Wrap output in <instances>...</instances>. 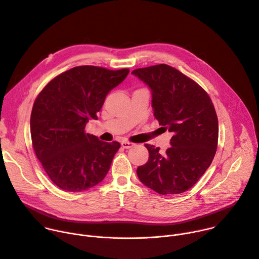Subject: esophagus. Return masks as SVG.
Instances as JSON below:
<instances>
[{
    "mask_svg": "<svg viewBox=\"0 0 259 259\" xmlns=\"http://www.w3.org/2000/svg\"><path fill=\"white\" fill-rule=\"evenodd\" d=\"M134 145H135L134 143H132V142H128V141H122V142H121V146H122L123 148H125V149H128V148L133 147Z\"/></svg>",
    "mask_w": 259,
    "mask_h": 259,
    "instance_id": "esophagus-1",
    "label": "esophagus"
}]
</instances>
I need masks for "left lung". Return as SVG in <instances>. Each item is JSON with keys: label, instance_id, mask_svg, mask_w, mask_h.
Listing matches in <instances>:
<instances>
[{"label": "left lung", "instance_id": "obj_1", "mask_svg": "<svg viewBox=\"0 0 259 259\" xmlns=\"http://www.w3.org/2000/svg\"><path fill=\"white\" fill-rule=\"evenodd\" d=\"M151 89L153 115L172 133L166 152L145 144L149 158L139 166V180L158 194L191 189L210 166L218 147L219 124L211 99L189 76L167 64L132 72Z\"/></svg>", "mask_w": 259, "mask_h": 259}]
</instances>
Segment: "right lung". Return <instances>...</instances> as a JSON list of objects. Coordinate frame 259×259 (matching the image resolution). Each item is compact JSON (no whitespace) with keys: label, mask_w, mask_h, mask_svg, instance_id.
I'll list each match as a JSON object with an SVG mask.
<instances>
[{"label":"right lung","mask_w":259,"mask_h":259,"mask_svg":"<svg viewBox=\"0 0 259 259\" xmlns=\"http://www.w3.org/2000/svg\"><path fill=\"white\" fill-rule=\"evenodd\" d=\"M128 72L76 66L54 77L36 97L30 119L32 145L57 187L82 192L107 175L120 143L99 141L85 133V126L90 119L96 120L108 93Z\"/></svg>","instance_id":"right-lung-1"}]
</instances>
